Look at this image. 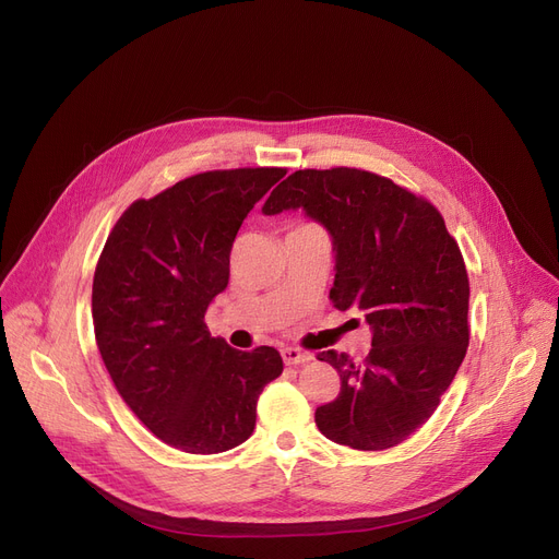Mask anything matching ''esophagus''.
Here are the masks:
<instances>
[{"instance_id": "obj_1", "label": "esophagus", "mask_w": 559, "mask_h": 559, "mask_svg": "<svg viewBox=\"0 0 559 559\" xmlns=\"http://www.w3.org/2000/svg\"><path fill=\"white\" fill-rule=\"evenodd\" d=\"M281 354H283L285 366H301V362H308L312 358L308 352H304L299 347H285Z\"/></svg>"}]
</instances>
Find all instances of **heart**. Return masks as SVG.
Returning <instances> with one entry per match:
<instances>
[{"label":"heart","instance_id":"heart-1","mask_svg":"<svg viewBox=\"0 0 559 559\" xmlns=\"http://www.w3.org/2000/svg\"><path fill=\"white\" fill-rule=\"evenodd\" d=\"M304 226H312V224H304Z\"/></svg>","mask_w":559,"mask_h":559}]
</instances>
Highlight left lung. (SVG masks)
I'll return each instance as SVG.
<instances>
[{"label": "left lung", "mask_w": 559, "mask_h": 559, "mask_svg": "<svg viewBox=\"0 0 559 559\" xmlns=\"http://www.w3.org/2000/svg\"><path fill=\"white\" fill-rule=\"evenodd\" d=\"M304 207L333 237L337 310H360L372 349L360 362L318 354L340 374V393L314 425L333 443L388 450L423 427L466 356L468 272L441 212L427 199L360 168H304L262 212Z\"/></svg>", "instance_id": "1"}]
</instances>
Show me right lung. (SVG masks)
<instances>
[{
    "mask_svg": "<svg viewBox=\"0 0 559 559\" xmlns=\"http://www.w3.org/2000/svg\"><path fill=\"white\" fill-rule=\"evenodd\" d=\"M287 171H205L134 201L93 276V329L118 395L159 441L189 454L245 443L262 388L283 372L274 347L233 349L205 324L230 276L253 205Z\"/></svg>",
    "mask_w": 559,
    "mask_h": 559,
    "instance_id": "1",
    "label": "right lung"
}]
</instances>
